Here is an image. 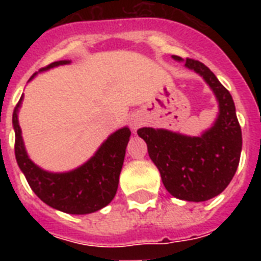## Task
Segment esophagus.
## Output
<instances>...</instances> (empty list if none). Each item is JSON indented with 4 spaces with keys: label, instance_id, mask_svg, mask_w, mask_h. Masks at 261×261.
<instances>
[{
    "label": "esophagus",
    "instance_id": "obj_1",
    "mask_svg": "<svg viewBox=\"0 0 261 261\" xmlns=\"http://www.w3.org/2000/svg\"><path fill=\"white\" fill-rule=\"evenodd\" d=\"M139 124H141V123H139L138 119H135V118L131 119L130 126H131V128H133V130H137V128H138V127H139Z\"/></svg>",
    "mask_w": 261,
    "mask_h": 261
}]
</instances>
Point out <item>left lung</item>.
Returning a JSON list of instances; mask_svg holds the SVG:
<instances>
[{"instance_id":"1","label":"left lung","mask_w":261,"mask_h":261,"mask_svg":"<svg viewBox=\"0 0 261 261\" xmlns=\"http://www.w3.org/2000/svg\"><path fill=\"white\" fill-rule=\"evenodd\" d=\"M198 73L218 101V115L210 128L198 137L165 128L143 127L137 133L146 142L149 157L159 168L167 191L174 198L204 202L222 192L234 176L241 155L243 137L229 90L202 62L172 55Z\"/></svg>"}]
</instances>
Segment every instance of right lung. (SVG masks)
Here are the masks:
<instances>
[{"mask_svg": "<svg viewBox=\"0 0 261 261\" xmlns=\"http://www.w3.org/2000/svg\"><path fill=\"white\" fill-rule=\"evenodd\" d=\"M71 61H57L39 70L47 71L53 67L69 65ZM35 73L30 79H35ZM22 97L13 111L14 154L18 168L25 176L35 194L40 200L55 210L67 214H90L101 210L110 204L118 191L119 174L122 171L127 143L130 141L131 131L128 127H122L108 137L100 145L87 163L69 172H48L38 167L27 153L18 124V110Z\"/></svg>", "mask_w": 261, "mask_h": 261, "instance_id": "right-lung-1", "label": "right lung"}]
</instances>
